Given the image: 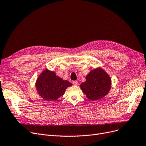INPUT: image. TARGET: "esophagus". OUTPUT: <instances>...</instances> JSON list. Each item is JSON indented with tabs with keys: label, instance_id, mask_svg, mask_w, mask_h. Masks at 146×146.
Returning a JSON list of instances; mask_svg holds the SVG:
<instances>
[{
	"label": "esophagus",
	"instance_id": "34e87169",
	"mask_svg": "<svg viewBox=\"0 0 146 146\" xmlns=\"http://www.w3.org/2000/svg\"><path fill=\"white\" fill-rule=\"evenodd\" d=\"M73 84L74 86H78L79 85L78 81H73Z\"/></svg>",
	"mask_w": 146,
	"mask_h": 146
}]
</instances>
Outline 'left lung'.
I'll list each match as a JSON object with an SVG mask.
<instances>
[{"mask_svg":"<svg viewBox=\"0 0 146 146\" xmlns=\"http://www.w3.org/2000/svg\"><path fill=\"white\" fill-rule=\"evenodd\" d=\"M110 75L102 68L99 67L91 70L86 76V81L80 88L88 99L97 101L108 95L111 87Z\"/></svg>","mask_w":146,"mask_h":146,"instance_id":"left-lung-1","label":"left lung"}]
</instances>
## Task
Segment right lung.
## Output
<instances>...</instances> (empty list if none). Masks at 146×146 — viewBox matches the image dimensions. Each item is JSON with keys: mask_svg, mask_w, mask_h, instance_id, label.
<instances>
[{"mask_svg": "<svg viewBox=\"0 0 146 146\" xmlns=\"http://www.w3.org/2000/svg\"><path fill=\"white\" fill-rule=\"evenodd\" d=\"M72 83L63 80L56 75L55 72L45 68L38 76L35 87L37 92L43 99L48 101H56L63 96L66 89Z\"/></svg>", "mask_w": 146, "mask_h": 146, "instance_id": "obj_1", "label": "right lung"}]
</instances>
